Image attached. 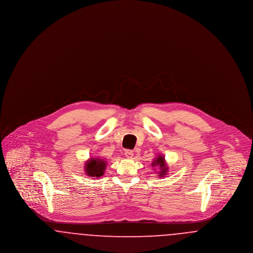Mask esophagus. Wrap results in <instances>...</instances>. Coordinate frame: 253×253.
Instances as JSON below:
<instances>
[{"instance_id":"obj_1","label":"esophagus","mask_w":253,"mask_h":253,"mask_svg":"<svg viewBox=\"0 0 253 253\" xmlns=\"http://www.w3.org/2000/svg\"><path fill=\"white\" fill-rule=\"evenodd\" d=\"M124 155H125V157H127V158H132V156H133V152H132V150H126Z\"/></svg>"}]
</instances>
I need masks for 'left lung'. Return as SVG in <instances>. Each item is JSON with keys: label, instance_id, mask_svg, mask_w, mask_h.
<instances>
[{"label": "left lung", "instance_id": "left-lung-1", "mask_svg": "<svg viewBox=\"0 0 253 253\" xmlns=\"http://www.w3.org/2000/svg\"><path fill=\"white\" fill-rule=\"evenodd\" d=\"M152 166L153 167H156V166H158L159 168H160V171H158V173H159V176L160 177H163L164 175H166L167 174V172H168V166L166 165V162H165V158L163 156H161V155H159V156H157V157H156V159L154 160V162H153V164H152Z\"/></svg>", "mask_w": 253, "mask_h": 253}]
</instances>
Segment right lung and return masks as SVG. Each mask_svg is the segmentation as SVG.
Here are the masks:
<instances>
[{
	"instance_id": "1",
	"label": "right lung",
	"mask_w": 253,
	"mask_h": 253,
	"mask_svg": "<svg viewBox=\"0 0 253 253\" xmlns=\"http://www.w3.org/2000/svg\"><path fill=\"white\" fill-rule=\"evenodd\" d=\"M85 172L88 176L100 177L104 174L105 168L107 166L106 161L102 158H90L85 163Z\"/></svg>"
}]
</instances>
